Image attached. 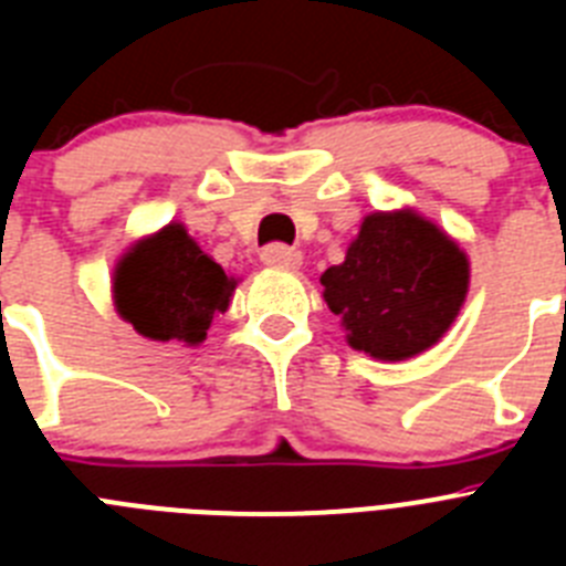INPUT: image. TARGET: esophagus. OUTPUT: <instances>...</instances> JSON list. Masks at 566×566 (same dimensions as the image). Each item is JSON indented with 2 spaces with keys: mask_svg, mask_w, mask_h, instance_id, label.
I'll use <instances>...</instances> for the list:
<instances>
[{
  "mask_svg": "<svg viewBox=\"0 0 566 566\" xmlns=\"http://www.w3.org/2000/svg\"><path fill=\"white\" fill-rule=\"evenodd\" d=\"M260 260L272 269H300V263H303V252L283 247V243H272V247H266L263 252H260Z\"/></svg>",
  "mask_w": 566,
  "mask_h": 566,
  "instance_id": "34e87169",
  "label": "esophagus"
}]
</instances>
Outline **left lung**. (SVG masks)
Returning <instances> with one entry per match:
<instances>
[{"label": "left lung", "mask_w": 566, "mask_h": 566, "mask_svg": "<svg viewBox=\"0 0 566 566\" xmlns=\"http://www.w3.org/2000/svg\"><path fill=\"white\" fill-rule=\"evenodd\" d=\"M319 283L354 352L402 363L453 326L468 297L470 260L442 227L405 207L365 214L345 260Z\"/></svg>", "instance_id": "left-lung-1"}]
</instances>
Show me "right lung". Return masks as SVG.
Here are the masks:
<instances>
[{
    "label": "right lung",
    "mask_w": 566,
    "mask_h": 566,
    "mask_svg": "<svg viewBox=\"0 0 566 566\" xmlns=\"http://www.w3.org/2000/svg\"><path fill=\"white\" fill-rule=\"evenodd\" d=\"M234 289L238 277L223 272L178 221L135 240L113 269L115 312L155 343L201 345Z\"/></svg>",
    "instance_id": "add662e5"
}]
</instances>
